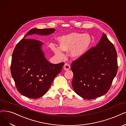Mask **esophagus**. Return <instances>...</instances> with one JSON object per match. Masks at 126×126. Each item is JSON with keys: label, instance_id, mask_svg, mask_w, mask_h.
Instances as JSON below:
<instances>
[{"label": "esophagus", "instance_id": "esophagus-1", "mask_svg": "<svg viewBox=\"0 0 126 126\" xmlns=\"http://www.w3.org/2000/svg\"><path fill=\"white\" fill-rule=\"evenodd\" d=\"M63 67H64V70H65V71H68L69 69H70V66H69V65L67 63L65 64Z\"/></svg>", "mask_w": 126, "mask_h": 126}]
</instances>
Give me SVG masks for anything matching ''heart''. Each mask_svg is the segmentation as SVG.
<instances>
[{"label":"heart","instance_id":"heart-1","mask_svg":"<svg viewBox=\"0 0 126 126\" xmlns=\"http://www.w3.org/2000/svg\"><path fill=\"white\" fill-rule=\"evenodd\" d=\"M59 47L51 44L50 46L54 54L59 59H63V51H69V56L73 59H78L84 55L91 44L92 39L88 34L72 32L60 37L57 39Z\"/></svg>","mask_w":126,"mask_h":126}]
</instances>
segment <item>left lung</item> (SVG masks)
I'll list each match as a JSON object with an SVG mask.
<instances>
[{
    "label": "left lung",
    "mask_w": 126,
    "mask_h": 126,
    "mask_svg": "<svg viewBox=\"0 0 126 126\" xmlns=\"http://www.w3.org/2000/svg\"><path fill=\"white\" fill-rule=\"evenodd\" d=\"M117 57L115 47L103 32L95 47L72 64L74 91L88 100L105 94L117 72Z\"/></svg>",
    "instance_id": "1"
}]
</instances>
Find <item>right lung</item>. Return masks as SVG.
<instances>
[{"mask_svg": "<svg viewBox=\"0 0 126 126\" xmlns=\"http://www.w3.org/2000/svg\"><path fill=\"white\" fill-rule=\"evenodd\" d=\"M54 29H32L27 32L14 49L11 73L18 91L29 98L37 99L47 92L54 78L61 72L64 63L52 64L47 60L44 44L28 39L32 35L48 36Z\"/></svg>", "mask_w": 126, "mask_h": 126, "instance_id": "obj_1", "label": "right lung"}]
</instances>
